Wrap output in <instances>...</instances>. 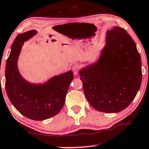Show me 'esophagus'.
I'll return each instance as SVG.
<instances>
[{"instance_id": "obj_1", "label": "esophagus", "mask_w": 149, "mask_h": 149, "mask_svg": "<svg viewBox=\"0 0 149 149\" xmlns=\"http://www.w3.org/2000/svg\"><path fill=\"white\" fill-rule=\"evenodd\" d=\"M80 65H78V64H74V65L72 66L73 72V73H74L75 75L78 74V73L79 69H80Z\"/></svg>"}]
</instances>
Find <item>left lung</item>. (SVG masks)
I'll return each instance as SVG.
<instances>
[{
  "mask_svg": "<svg viewBox=\"0 0 149 149\" xmlns=\"http://www.w3.org/2000/svg\"><path fill=\"white\" fill-rule=\"evenodd\" d=\"M107 34L98 61L79 73L89 104L99 111L117 113L136 96L142 82V63L136 45L125 29L114 27Z\"/></svg>",
  "mask_w": 149,
  "mask_h": 149,
  "instance_id": "obj_1",
  "label": "left lung"
}]
</instances>
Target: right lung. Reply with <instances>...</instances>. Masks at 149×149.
Masks as SVG:
<instances>
[{"mask_svg": "<svg viewBox=\"0 0 149 149\" xmlns=\"http://www.w3.org/2000/svg\"><path fill=\"white\" fill-rule=\"evenodd\" d=\"M36 33L31 30L15 38L6 63L5 89L9 100L20 113L31 120H43L61 111L73 73L70 70L42 84H30L22 78L17 67L18 56L24 41Z\"/></svg>", "mask_w": 149, "mask_h": 149, "instance_id": "1", "label": "right lung"}]
</instances>
